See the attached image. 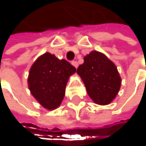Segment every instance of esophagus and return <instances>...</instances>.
I'll return each mask as SVG.
<instances>
[{"label":"esophagus","instance_id":"1","mask_svg":"<svg viewBox=\"0 0 146 146\" xmlns=\"http://www.w3.org/2000/svg\"><path fill=\"white\" fill-rule=\"evenodd\" d=\"M72 64H73V66L77 68H78V62H77V61H72Z\"/></svg>","mask_w":146,"mask_h":146}]
</instances>
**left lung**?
I'll return each mask as SVG.
<instances>
[{
  "instance_id": "8db88e82",
  "label": "left lung",
  "mask_w": 146,
  "mask_h": 146,
  "mask_svg": "<svg viewBox=\"0 0 146 146\" xmlns=\"http://www.w3.org/2000/svg\"><path fill=\"white\" fill-rule=\"evenodd\" d=\"M77 73L81 77L90 97L99 105H107L117 95L121 78L115 64L96 50L84 56Z\"/></svg>"
}]
</instances>
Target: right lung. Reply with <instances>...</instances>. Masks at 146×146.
<instances>
[{
	"label": "right lung",
	"mask_w": 146,
	"mask_h": 146,
	"mask_svg": "<svg viewBox=\"0 0 146 146\" xmlns=\"http://www.w3.org/2000/svg\"><path fill=\"white\" fill-rule=\"evenodd\" d=\"M76 68L50 53L40 56L30 68L29 88L33 96L48 110L57 108L65 96L66 84Z\"/></svg>",
	"instance_id": "right-lung-1"
}]
</instances>
